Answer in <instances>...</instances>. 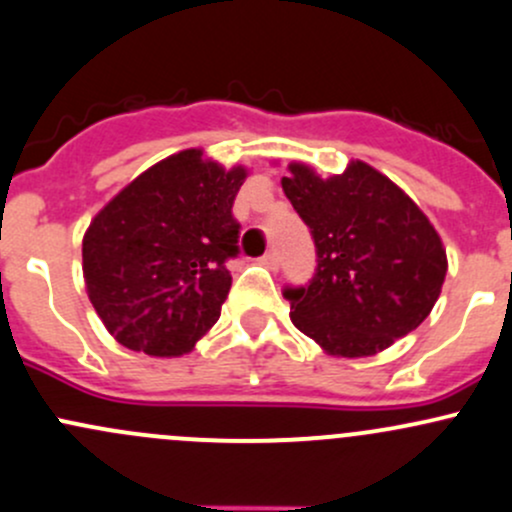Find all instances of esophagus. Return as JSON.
<instances>
[{"label": "esophagus", "instance_id": "34e87169", "mask_svg": "<svg viewBox=\"0 0 512 512\" xmlns=\"http://www.w3.org/2000/svg\"><path fill=\"white\" fill-rule=\"evenodd\" d=\"M260 262H262V265H265V267H270V270H277V267H279V257H277V252H274V250L265 252V255L260 257Z\"/></svg>", "mask_w": 512, "mask_h": 512}]
</instances>
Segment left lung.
<instances>
[{
    "label": "left lung",
    "instance_id": "8db88e82",
    "mask_svg": "<svg viewBox=\"0 0 512 512\" xmlns=\"http://www.w3.org/2000/svg\"><path fill=\"white\" fill-rule=\"evenodd\" d=\"M282 188L316 247L314 277L284 287L292 324L324 351L363 358L385 351L432 311L446 250L427 215L363 161L319 179L292 164Z\"/></svg>",
    "mask_w": 512,
    "mask_h": 512
}]
</instances>
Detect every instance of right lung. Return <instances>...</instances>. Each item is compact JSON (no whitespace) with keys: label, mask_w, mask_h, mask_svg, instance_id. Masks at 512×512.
<instances>
[{"label":"right lung","mask_w":512,"mask_h":512,"mask_svg":"<svg viewBox=\"0 0 512 512\" xmlns=\"http://www.w3.org/2000/svg\"><path fill=\"white\" fill-rule=\"evenodd\" d=\"M245 176L186 149L95 215L83 238L88 297L129 351L184 355L218 321L228 260L240 255L233 203Z\"/></svg>","instance_id":"add662e5"}]
</instances>
